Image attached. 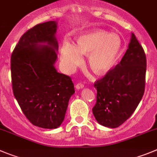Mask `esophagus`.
I'll return each instance as SVG.
<instances>
[{"mask_svg": "<svg viewBox=\"0 0 157 157\" xmlns=\"http://www.w3.org/2000/svg\"><path fill=\"white\" fill-rule=\"evenodd\" d=\"M83 87H84V84L82 82H78L76 84L75 86V88L77 89V90H80V89H82Z\"/></svg>", "mask_w": 157, "mask_h": 157, "instance_id": "esophagus-1", "label": "esophagus"}]
</instances>
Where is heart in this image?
I'll return each instance as SVG.
<instances>
[{"label": "heart", "mask_w": 157, "mask_h": 157, "mask_svg": "<svg viewBox=\"0 0 157 157\" xmlns=\"http://www.w3.org/2000/svg\"><path fill=\"white\" fill-rule=\"evenodd\" d=\"M76 40V46L66 40L61 49V61L68 70L81 64V54H90L89 65L95 74H106L117 64L122 48L121 39L117 34L93 29L80 34Z\"/></svg>", "instance_id": "1"}]
</instances>
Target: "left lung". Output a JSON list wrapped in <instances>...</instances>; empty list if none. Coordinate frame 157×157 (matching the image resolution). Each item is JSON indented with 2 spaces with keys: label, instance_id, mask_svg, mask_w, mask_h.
<instances>
[{
  "label": "left lung",
  "instance_id": "left-lung-1",
  "mask_svg": "<svg viewBox=\"0 0 157 157\" xmlns=\"http://www.w3.org/2000/svg\"><path fill=\"white\" fill-rule=\"evenodd\" d=\"M146 57L134 33L121 61L94 83L95 118L105 127L117 128L134 113L145 91Z\"/></svg>",
  "mask_w": 157,
  "mask_h": 157
}]
</instances>
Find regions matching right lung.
<instances>
[{
  "instance_id": "add662e5",
  "label": "right lung",
  "mask_w": 157,
  "mask_h": 157,
  "mask_svg": "<svg viewBox=\"0 0 157 157\" xmlns=\"http://www.w3.org/2000/svg\"><path fill=\"white\" fill-rule=\"evenodd\" d=\"M56 32L55 21L35 25L21 36L11 57L12 90L18 105L33 125L48 129L61 125L75 93L71 78L54 67Z\"/></svg>"
}]
</instances>
